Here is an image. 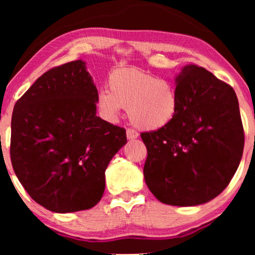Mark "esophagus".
<instances>
[{
  "instance_id": "obj_1",
  "label": "esophagus",
  "mask_w": 255,
  "mask_h": 255,
  "mask_svg": "<svg viewBox=\"0 0 255 255\" xmlns=\"http://www.w3.org/2000/svg\"><path fill=\"white\" fill-rule=\"evenodd\" d=\"M127 137L128 140H132V139H135L138 137V132L133 130V128H128L127 130Z\"/></svg>"
}]
</instances>
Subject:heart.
<instances>
[{"instance_id":"b5f03b06","label":"heart","mask_w":255,"mask_h":255,"mask_svg":"<svg viewBox=\"0 0 255 255\" xmlns=\"http://www.w3.org/2000/svg\"><path fill=\"white\" fill-rule=\"evenodd\" d=\"M109 92L100 90L96 107L108 122H116L123 108H128L132 124L147 131L159 130L172 123L179 111L176 87L167 79L139 71L120 68L108 78Z\"/></svg>"}]
</instances>
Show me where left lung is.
Masks as SVG:
<instances>
[{"label":"left lung","instance_id":"obj_1","mask_svg":"<svg viewBox=\"0 0 255 255\" xmlns=\"http://www.w3.org/2000/svg\"><path fill=\"white\" fill-rule=\"evenodd\" d=\"M180 108L172 123L142 132L144 177L165 204L191 207L218 196L235 175L245 134L235 90L203 67L176 76Z\"/></svg>","mask_w":255,"mask_h":255}]
</instances>
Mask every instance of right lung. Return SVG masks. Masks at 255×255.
<instances>
[{
    "label": "right lung",
    "mask_w": 255,
    "mask_h": 255,
    "mask_svg": "<svg viewBox=\"0 0 255 255\" xmlns=\"http://www.w3.org/2000/svg\"><path fill=\"white\" fill-rule=\"evenodd\" d=\"M97 89L81 60L45 72L17 101L12 168L31 198L53 212L99 203L106 169L127 144L125 128L96 116Z\"/></svg>",
    "instance_id": "right-lung-1"
}]
</instances>
